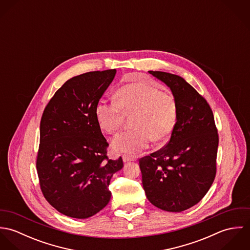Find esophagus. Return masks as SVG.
Segmentation results:
<instances>
[{"label":"esophagus","mask_w":250,"mask_h":250,"mask_svg":"<svg viewBox=\"0 0 250 250\" xmlns=\"http://www.w3.org/2000/svg\"><path fill=\"white\" fill-rule=\"evenodd\" d=\"M122 160H123L124 163H128V162L134 161L133 158H131V157H129V156H126V155H123V156H122Z\"/></svg>","instance_id":"1"}]
</instances>
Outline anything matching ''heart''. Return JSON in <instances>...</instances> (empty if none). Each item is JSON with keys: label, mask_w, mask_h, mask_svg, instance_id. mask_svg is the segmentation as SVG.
Segmentation results:
<instances>
[{"label": "heart", "mask_w": 250, "mask_h": 250, "mask_svg": "<svg viewBox=\"0 0 250 250\" xmlns=\"http://www.w3.org/2000/svg\"><path fill=\"white\" fill-rule=\"evenodd\" d=\"M135 112V128L116 135L111 148L117 153L135 156L146 149L151 142H163L170 137L177 121L174 97L164 93L148 81L121 86L116 92V102L100 100L95 107L98 125L108 134L115 133L122 123L123 113Z\"/></svg>", "instance_id": "obj_1"}]
</instances>
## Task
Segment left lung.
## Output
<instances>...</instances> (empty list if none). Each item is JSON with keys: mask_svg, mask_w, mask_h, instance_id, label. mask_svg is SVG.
Listing matches in <instances>:
<instances>
[{"mask_svg": "<svg viewBox=\"0 0 250 250\" xmlns=\"http://www.w3.org/2000/svg\"><path fill=\"white\" fill-rule=\"evenodd\" d=\"M166 83L177 105V121L167 144L140 160L147 199L179 213L197 204L215 176L218 135L207 101L178 75L148 71Z\"/></svg>", "mask_w": 250, "mask_h": 250, "instance_id": "1", "label": "left lung"}]
</instances>
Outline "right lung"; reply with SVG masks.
<instances>
[{
    "label": "right lung",
    "instance_id": "obj_1",
    "mask_svg": "<svg viewBox=\"0 0 250 250\" xmlns=\"http://www.w3.org/2000/svg\"><path fill=\"white\" fill-rule=\"evenodd\" d=\"M116 70L73 77L55 93L40 122L36 169L46 200L60 213L87 218L110 200L108 185L123 161L107 160L95 107Z\"/></svg>",
    "mask_w": 250,
    "mask_h": 250
}]
</instances>
